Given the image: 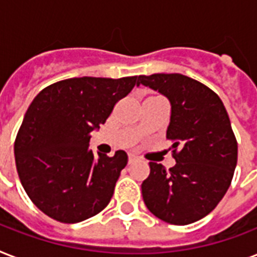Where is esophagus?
Returning a JSON list of instances; mask_svg holds the SVG:
<instances>
[{
    "label": "esophagus",
    "instance_id": "34e87169",
    "mask_svg": "<svg viewBox=\"0 0 257 257\" xmlns=\"http://www.w3.org/2000/svg\"><path fill=\"white\" fill-rule=\"evenodd\" d=\"M137 160H139V157L135 156V155H129V157H128L129 164H132V163H135V161H137Z\"/></svg>",
    "mask_w": 257,
    "mask_h": 257
}]
</instances>
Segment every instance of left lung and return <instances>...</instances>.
I'll use <instances>...</instances> for the list:
<instances>
[{
	"label": "left lung",
	"instance_id": "1",
	"mask_svg": "<svg viewBox=\"0 0 257 257\" xmlns=\"http://www.w3.org/2000/svg\"><path fill=\"white\" fill-rule=\"evenodd\" d=\"M171 104L167 137L176 165L149 163L143 199L159 219L187 225L203 219L223 199L237 163V143L223 101L213 90L180 73L139 76Z\"/></svg>",
	"mask_w": 257,
	"mask_h": 257
}]
</instances>
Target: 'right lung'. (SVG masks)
<instances>
[{
	"label": "right lung",
	"mask_w": 257,
	"mask_h": 257,
	"mask_svg": "<svg viewBox=\"0 0 257 257\" xmlns=\"http://www.w3.org/2000/svg\"><path fill=\"white\" fill-rule=\"evenodd\" d=\"M137 82V76L74 77L34 97L16 137L14 156L22 187L45 215L74 224L108 205L128 156L124 151L96 156L89 140Z\"/></svg>",
	"instance_id": "obj_1"
}]
</instances>
